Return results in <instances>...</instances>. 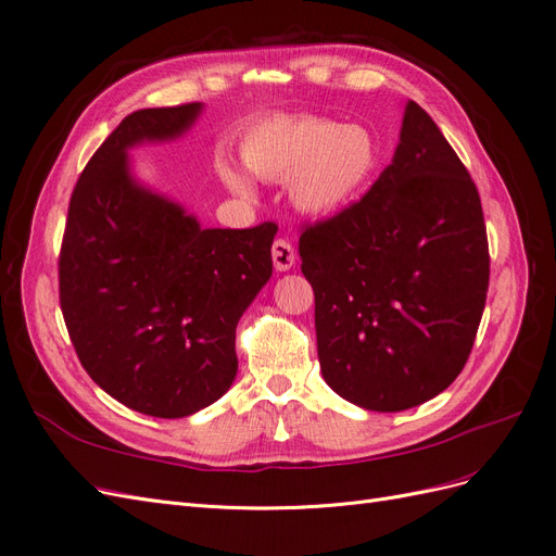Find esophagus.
Here are the masks:
<instances>
[{
	"mask_svg": "<svg viewBox=\"0 0 556 556\" xmlns=\"http://www.w3.org/2000/svg\"><path fill=\"white\" fill-rule=\"evenodd\" d=\"M271 257L278 271H288V268L294 266V260H296L294 245L288 239H276L271 245Z\"/></svg>",
	"mask_w": 556,
	"mask_h": 556,
	"instance_id": "34e87169",
	"label": "esophagus"
}]
</instances>
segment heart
Listing matches in <instances>:
<instances>
[{
	"mask_svg": "<svg viewBox=\"0 0 556 556\" xmlns=\"http://www.w3.org/2000/svg\"><path fill=\"white\" fill-rule=\"evenodd\" d=\"M243 162L262 180H290L296 208L331 215L366 192L378 172L380 148L364 125H341L327 115H294L250 129ZM217 174L233 192H250L248 178L225 157L217 160Z\"/></svg>",
	"mask_w": 556,
	"mask_h": 556,
	"instance_id": "1",
	"label": "heart"
}]
</instances>
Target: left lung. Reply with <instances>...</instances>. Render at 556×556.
<instances>
[{"label": "left lung", "instance_id": "1", "mask_svg": "<svg viewBox=\"0 0 556 556\" xmlns=\"http://www.w3.org/2000/svg\"><path fill=\"white\" fill-rule=\"evenodd\" d=\"M317 357L336 394L396 413L462 374L490 288L480 194L429 113L408 102L392 164L359 201L304 225Z\"/></svg>", "mask_w": 556, "mask_h": 556}]
</instances>
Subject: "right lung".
Wrapping results in <instances>:
<instances>
[{"label": "right lung", "mask_w": 556, "mask_h": 556, "mask_svg": "<svg viewBox=\"0 0 556 556\" xmlns=\"http://www.w3.org/2000/svg\"><path fill=\"white\" fill-rule=\"evenodd\" d=\"M201 104L129 113L78 176L58 260L60 308L88 376L127 408L185 417L237 378V325L271 278L276 223L201 229L139 188L127 148L192 125Z\"/></svg>", "instance_id": "right-lung-1"}]
</instances>
